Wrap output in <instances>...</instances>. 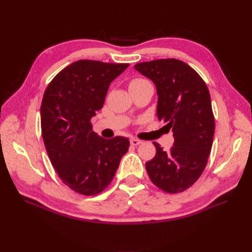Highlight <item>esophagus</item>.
Returning a JSON list of instances; mask_svg holds the SVG:
<instances>
[{"mask_svg":"<svg viewBox=\"0 0 252 252\" xmlns=\"http://www.w3.org/2000/svg\"><path fill=\"white\" fill-rule=\"evenodd\" d=\"M130 144L132 145V146H138V145L142 144V141L138 140V139H131L130 140Z\"/></svg>","mask_w":252,"mask_h":252,"instance_id":"obj_1","label":"esophagus"}]
</instances>
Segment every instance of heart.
<instances>
[{"instance_id": "b5f03b06", "label": "heart", "mask_w": 252, "mask_h": 252, "mask_svg": "<svg viewBox=\"0 0 252 252\" xmlns=\"http://www.w3.org/2000/svg\"><path fill=\"white\" fill-rule=\"evenodd\" d=\"M144 82H146V80L144 79H141V78H136V79H132L130 81V83H129V86H135V85H139V84H142Z\"/></svg>"}]
</instances>
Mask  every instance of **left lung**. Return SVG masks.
I'll list each match as a JSON object with an SVG mask.
<instances>
[{
    "instance_id": "8db88e82",
    "label": "left lung",
    "mask_w": 252,
    "mask_h": 252,
    "mask_svg": "<svg viewBox=\"0 0 252 252\" xmlns=\"http://www.w3.org/2000/svg\"><path fill=\"white\" fill-rule=\"evenodd\" d=\"M134 68L156 84L157 114L172 129L174 143L146 162L151 182L167 193L185 191L199 180L210 155L215 117L207 85L193 68L177 59L138 63Z\"/></svg>"
}]
</instances>
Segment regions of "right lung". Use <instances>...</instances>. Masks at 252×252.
Here are the masks:
<instances>
[{"label":"right lung","mask_w":252,"mask_h":252,"mask_svg":"<svg viewBox=\"0 0 252 252\" xmlns=\"http://www.w3.org/2000/svg\"><path fill=\"white\" fill-rule=\"evenodd\" d=\"M129 64L80 60L61 70L41 105L43 141L53 168L73 191L95 195L108 187L129 140L100 138L90 120L101 110L110 83Z\"/></svg>","instance_id":"obj_1"}]
</instances>
